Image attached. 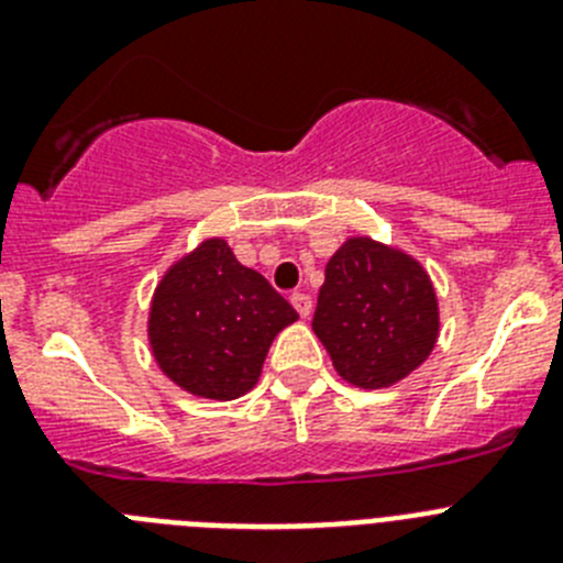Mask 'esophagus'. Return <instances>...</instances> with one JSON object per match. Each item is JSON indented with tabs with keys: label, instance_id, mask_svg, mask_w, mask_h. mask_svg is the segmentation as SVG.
<instances>
[{
	"label": "esophagus",
	"instance_id": "34e87169",
	"mask_svg": "<svg viewBox=\"0 0 563 563\" xmlns=\"http://www.w3.org/2000/svg\"><path fill=\"white\" fill-rule=\"evenodd\" d=\"M290 301H292V307H296V312L301 318H307L312 312V298L307 296V292H292Z\"/></svg>",
	"mask_w": 563,
	"mask_h": 563
}]
</instances>
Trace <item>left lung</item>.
<instances>
[{
	"instance_id": "1",
	"label": "left lung",
	"mask_w": 563,
	"mask_h": 563,
	"mask_svg": "<svg viewBox=\"0 0 563 563\" xmlns=\"http://www.w3.org/2000/svg\"><path fill=\"white\" fill-rule=\"evenodd\" d=\"M437 327L434 287L406 253L350 239L327 262L312 330L343 380L391 386L429 357Z\"/></svg>"
}]
</instances>
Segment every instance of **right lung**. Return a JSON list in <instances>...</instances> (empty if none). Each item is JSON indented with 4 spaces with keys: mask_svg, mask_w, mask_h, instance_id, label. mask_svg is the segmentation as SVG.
Returning <instances> with one entry per match:
<instances>
[{
    "mask_svg": "<svg viewBox=\"0 0 563 563\" xmlns=\"http://www.w3.org/2000/svg\"><path fill=\"white\" fill-rule=\"evenodd\" d=\"M296 318L265 276L239 265L222 239H208L161 282L148 338L177 386L233 400L258 380L273 338Z\"/></svg>",
    "mask_w": 563,
    "mask_h": 563,
    "instance_id": "right-lung-1",
    "label": "right lung"
}]
</instances>
